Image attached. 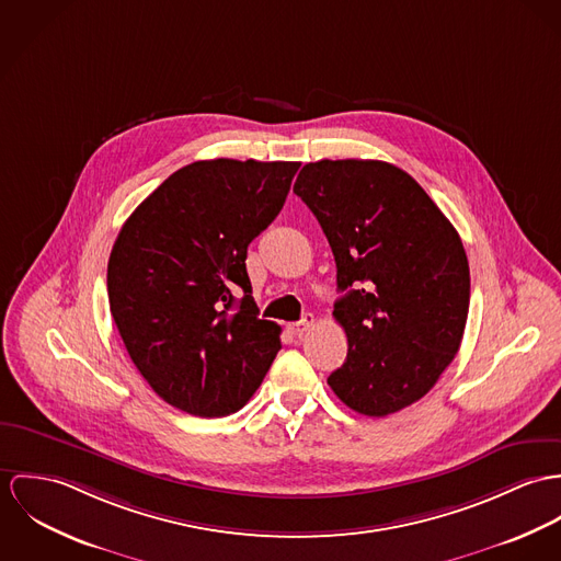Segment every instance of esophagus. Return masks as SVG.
Masks as SVG:
<instances>
[{"instance_id":"1","label":"esophagus","mask_w":561,"mask_h":561,"mask_svg":"<svg viewBox=\"0 0 561 561\" xmlns=\"http://www.w3.org/2000/svg\"><path fill=\"white\" fill-rule=\"evenodd\" d=\"M311 327H313V316H311V313H306L299 322H293V324H290V331H293L295 335H299V337H301L306 331H310Z\"/></svg>"}]
</instances>
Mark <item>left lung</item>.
Masks as SVG:
<instances>
[{
  "instance_id": "obj_1",
  "label": "left lung",
  "mask_w": 561,
  "mask_h": 561,
  "mask_svg": "<svg viewBox=\"0 0 561 561\" xmlns=\"http://www.w3.org/2000/svg\"><path fill=\"white\" fill-rule=\"evenodd\" d=\"M295 193L318 219L337 266L333 316L348 337L333 393L368 417L391 415L435 387L469 313L462 241L431 195L385 161H316Z\"/></svg>"
}]
</instances>
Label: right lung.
Returning <instances> with one entry per match:
<instances>
[{"instance_id":"obj_1","label":"right lung","mask_w":561,"mask_h":561,"mask_svg":"<svg viewBox=\"0 0 561 561\" xmlns=\"http://www.w3.org/2000/svg\"><path fill=\"white\" fill-rule=\"evenodd\" d=\"M299 165L195 161L133 210L114 243L107 293L126 351L188 415L243 409L282 348V329L257 318L245 260Z\"/></svg>"}]
</instances>
